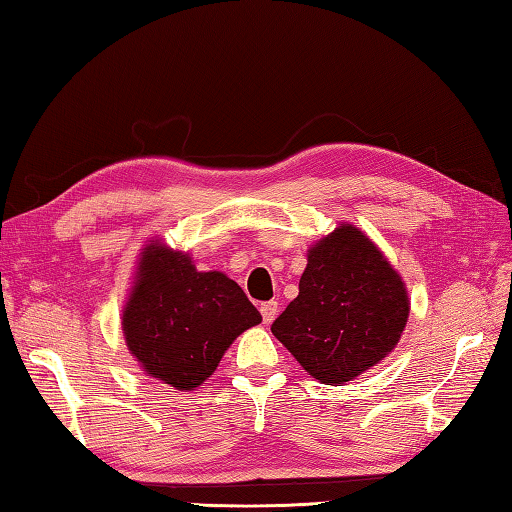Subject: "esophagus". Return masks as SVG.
Masks as SVG:
<instances>
[{
  "instance_id": "1",
  "label": "esophagus",
  "mask_w": 512,
  "mask_h": 512,
  "mask_svg": "<svg viewBox=\"0 0 512 512\" xmlns=\"http://www.w3.org/2000/svg\"><path fill=\"white\" fill-rule=\"evenodd\" d=\"M259 312H262L264 323H273L275 317L279 314V303L277 301H264L262 306H259Z\"/></svg>"
}]
</instances>
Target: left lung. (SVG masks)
I'll list each match as a JSON object with an SVG mask.
<instances>
[{
  "label": "left lung",
  "instance_id": "obj_1",
  "mask_svg": "<svg viewBox=\"0 0 512 512\" xmlns=\"http://www.w3.org/2000/svg\"><path fill=\"white\" fill-rule=\"evenodd\" d=\"M407 317L396 270L358 228L343 224L310 248L299 295L270 330L310 376L341 385L394 350Z\"/></svg>",
  "mask_w": 512,
  "mask_h": 512
}]
</instances>
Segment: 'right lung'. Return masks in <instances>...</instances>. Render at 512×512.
<instances>
[{
  "label": "right lung",
  "instance_id": "1",
  "mask_svg": "<svg viewBox=\"0 0 512 512\" xmlns=\"http://www.w3.org/2000/svg\"><path fill=\"white\" fill-rule=\"evenodd\" d=\"M259 321L262 314L233 279L215 270L198 273L187 255L151 244L123 312V332L149 376L191 391Z\"/></svg>",
  "mask_w": 512,
  "mask_h": 512
}]
</instances>
